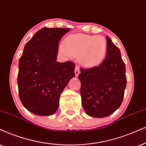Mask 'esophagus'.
I'll return each mask as SVG.
<instances>
[{"instance_id": "obj_1", "label": "esophagus", "mask_w": 146, "mask_h": 146, "mask_svg": "<svg viewBox=\"0 0 146 146\" xmlns=\"http://www.w3.org/2000/svg\"><path fill=\"white\" fill-rule=\"evenodd\" d=\"M79 67H75V76L77 77L79 74Z\"/></svg>"}]
</instances>
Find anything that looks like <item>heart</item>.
<instances>
[{
  "label": "heart",
  "instance_id": "obj_1",
  "mask_svg": "<svg viewBox=\"0 0 146 146\" xmlns=\"http://www.w3.org/2000/svg\"><path fill=\"white\" fill-rule=\"evenodd\" d=\"M60 53L67 58L78 56L81 66L86 69L96 67L106 58L108 44L102 36L75 34L68 36L64 44L58 47Z\"/></svg>",
  "mask_w": 146,
  "mask_h": 146
}]
</instances>
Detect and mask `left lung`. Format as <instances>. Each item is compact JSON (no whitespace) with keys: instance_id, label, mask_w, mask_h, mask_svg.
I'll return each mask as SVG.
<instances>
[{"instance_id":"left-lung-1","label":"left lung","mask_w":146,"mask_h":146,"mask_svg":"<svg viewBox=\"0 0 146 146\" xmlns=\"http://www.w3.org/2000/svg\"><path fill=\"white\" fill-rule=\"evenodd\" d=\"M108 50L99 66L81 69L80 94L83 108L90 117L103 118L113 113L123 102L127 79L120 50L106 36Z\"/></svg>"}]
</instances>
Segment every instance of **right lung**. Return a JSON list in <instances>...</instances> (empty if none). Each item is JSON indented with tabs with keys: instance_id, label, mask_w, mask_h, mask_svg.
I'll return each mask as SVG.
<instances>
[{
	"instance_id": "obj_1",
	"label": "right lung",
	"mask_w": 146,
	"mask_h": 146,
	"mask_svg": "<svg viewBox=\"0 0 146 146\" xmlns=\"http://www.w3.org/2000/svg\"><path fill=\"white\" fill-rule=\"evenodd\" d=\"M69 31L43 27L24 47L19 61V98L25 108L37 115L55 113L60 94L75 76L73 62L56 61L58 43Z\"/></svg>"
}]
</instances>
